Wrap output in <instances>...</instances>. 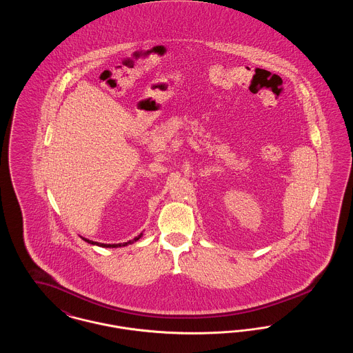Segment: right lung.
I'll return each instance as SVG.
<instances>
[{
    "instance_id": "1",
    "label": "right lung",
    "mask_w": 353,
    "mask_h": 353,
    "mask_svg": "<svg viewBox=\"0 0 353 353\" xmlns=\"http://www.w3.org/2000/svg\"><path fill=\"white\" fill-rule=\"evenodd\" d=\"M141 235L139 234L136 238H134V241H130V242H125V243H114V245H107V243H99V242H94V241H90V239H85L83 238L85 242H88V243H91V245H97V246H101V248H120V246H127V245H130V243H134L136 242L137 239H140L141 238Z\"/></svg>"
}]
</instances>
